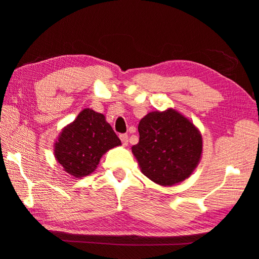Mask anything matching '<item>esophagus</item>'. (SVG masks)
Returning a JSON list of instances; mask_svg holds the SVG:
<instances>
[{
  "instance_id": "34e87169",
  "label": "esophagus",
  "mask_w": 259,
  "mask_h": 259,
  "mask_svg": "<svg viewBox=\"0 0 259 259\" xmlns=\"http://www.w3.org/2000/svg\"><path fill=\"white\" fill-rule=\"evenodd\" d=\"M120 139H121V142H122L123 146L128 145V136H126V135H120Z\"/></svg>"
}]
</instances>
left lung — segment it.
<instances>
[{
    "instance_id": "obj_1",
    "label": "left lung",
    "mask_w": 259,
    "mask_h": 259,
    "mask_svg": "<svg viewBox=\"0 0 259 259\" xmlns=\"http://www.w3.org/2000/svg\"><path fill=\"white\" fill-rule=\"evenodd\" d=\"M138 131L139 142L133 146V152L146 177L161 186H172L194 171L202 139L184 115L172 109L150 112L140 120Z\"/></svg>"
}]
</instances>
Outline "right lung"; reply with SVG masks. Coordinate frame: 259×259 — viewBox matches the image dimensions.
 I'll use <instances>...</instances> for the list:
<instances>
[{
	"label": "right lung",
	"instance_id": "right-lung-1",
	"mask_svg": "<svg viewBox=\"0 0 259 259\" xmlns=\"http://www.w3.org/2000/svg\"><path fill=\"white\" fill-rule=\"evenodd\" d=\"M119 145L104 115L84 109L60 135L54 153L65 171L79 178L93 172L103 153Z\"/></svg>",
	"mask_w": 259,
	"mask_h": 259
}]
</instances>
